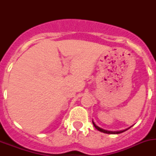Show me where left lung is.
Returning <instances> with one entry per match:
<instances>
[{
	"instance_id": "obj_1",
	"label": "left lung",
	"mask_w": 156,
	"mask_h": 156,
	"mask_svg": "<svg viewBox=\"0 0 156 156\" xmlns=\"http://www.w3.org/2000/svg\"><path fill=\"white\" fill-rule=\"evenodd\" d=\"M92 122H93L94 126V127L96 128V129H97L98 130H99V131L102 132V133H109V134H118V133H122V132H124V131H126V130H127L128 129H129V128H130L132 126H129V128H126V129H122V130H117V131H111V130H107V129H102V128L99 127L98 126H97V125L95 124L93 120H92Z\"/></svg>"
}]
</instances>
